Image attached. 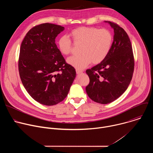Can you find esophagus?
<instances>
[{
    "mask_svg": "<svg viewBox=\"0 0 153 153\" xmlns=\"http://www.w3.org/2000/svg\"><path fill=\"white\" fill-rule=\"evenodd\" d=\"M83 73L82 71L79 70H76V73H77V74H81V73Z\"/></svg>",
    "mask_w": 153,
    "mask_h": 153,
    "instance_id": "34e87169",
    "label": "esophagus"
}]
</instances>
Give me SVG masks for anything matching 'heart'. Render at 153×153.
Wrapping results in <instances>:
<instances>
[{
    "label": "heart",
    "instance_id": "obj_1",
    "mask_svg": "<svg viewBox=\"0 0 153 153\" xmlns=\"http://www.w3.org/2000/svg\"><path fill=\"white\" fill-rule=\"evenodd\" d=\"M75 45H80L79 56L69 57L67 62L78 70L93 64L101 63L110 53L113 42L112 33L108 29L81 27L73 30L69 34ZM59 51L63 55L72 53L73 44L67 35L61 36L57 41Z\"/></svg>",
    "mask_w": 153,
    "mask_h": 153
}]
</instances>
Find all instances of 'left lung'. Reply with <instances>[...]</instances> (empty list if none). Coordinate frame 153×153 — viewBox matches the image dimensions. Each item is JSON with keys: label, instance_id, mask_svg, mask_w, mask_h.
Returning <instances> with one entry per match:
<instances>
[{"label": "left lung", "instance_id": "1", "mask_svg": "<svg viewBox=\"0 0 153 153\" xmlns=\"http://www.w3.org/2000/svg\"><path fill=\"white\" fill-rule=\"evenodd\" d=\"M108 22L114 32L111 50L101 63L86 71L90 80L86 87V93L91 100L101 104L114 101L126 91L134 68V58L128 35L118 24L110 21Z\"/></svg>", "mask_w": 153, "mask_h": 153}]
</instances>
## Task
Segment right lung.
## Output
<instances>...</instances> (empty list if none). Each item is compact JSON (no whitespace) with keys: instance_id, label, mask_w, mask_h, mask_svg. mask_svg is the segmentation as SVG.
<instances>
[{"instance_id":"right-lung-1","label":"right lung","mask_w":153,"mask_h":153,"mask_svg":"<svg viewBox=\"0 0 153 153\" xmlns=\"http://www.w3.org/2000/svg\"><path fill=\"white\" fill-rule=\"evenodd\" d=\"M64 27L50 23L37 25L27 33L20 48L18 67L23 85L31 97L47 106L68 95L76 76L57 48L55 39Z\"/></svg>"}]
</instances>
